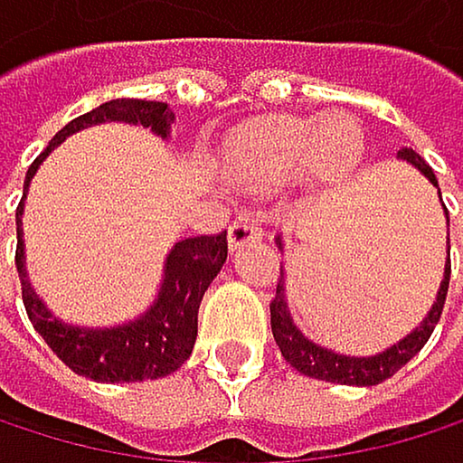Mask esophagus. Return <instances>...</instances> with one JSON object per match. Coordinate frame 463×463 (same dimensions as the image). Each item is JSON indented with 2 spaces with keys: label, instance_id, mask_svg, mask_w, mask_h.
I'll use <instances>...</instances> for the list:
<instances>
[{
  "label": "esophagus",
  "instance_id": "34e87169",
  "mask_svg": "<svg viewBox=\"0 0 463 463\" xmlns=\"http://www.w3.org/2000/svg\"><path fill=\"white\" fill-rule=\"evenodd\" d=\"M260 239H263V230L247 213H241L233 224L227 227V241H230V247H233V250L244 247L247 241H260Z\"/></svg>",
  "mask_w": 463,
  "mask_h": 463
}]
</instances>
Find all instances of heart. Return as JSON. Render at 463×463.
I'll return each instance as SVG.
<instances>
[{
	"label": "heart",
	"instance_id": "heart-1",
	"mask_svg": "<svg viewBox=\"0 0 463 463\" xmlns=\"http://www.w3.org/2000/svg\"><path fill=\"white\" fill-rule=\"evenodd\" d=\"M361 128L342 113L322 121L275 116L263 118L230 146V175L250 188H275L308 175L314 183H339L361 161Z\"/></svg>",
	"mask_w": 463,
	"mask_h": 463
}]
</instances>
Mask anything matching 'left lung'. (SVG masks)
<instances>
[{"mask_svg": "<svg viewBox=\"0 0 463 463\" xmlns=\"http://www.w3.org/2000/svg\"><path fill=\"white\" fill-rule=\"evenodd\" d=\"M397 157L405 164H411L414 169H420V175H425V180L439 191L436 175L430 172V166L422 161L414 149H400ZM439 200H441V191H439ZM441 211H444V227H448V233H444V272H441V283H439L433 306L411 333L402 335L400 342H394L392 347H386V350H381L375 355H347V353H335V350H327V347L311 342L308 335L297 327V322H294V317L288 311L286 269L280 266V283H278L275 299L269 306V311H272V335H275L283 358L297 372H302V375H308V378H317V381L342 383V386H378L386 378H392L397 369H402L428 345L430 333H433V327H436V322L441 317L444 297H448V286H450V213H448V208H444V203H441ZM275 241H278V250L283 252V236H278Z\"/></svg>", "mask_w": 463, "mask_h": 463, "instance_id": "left-lung-1", "label": "left lung"}]
</instances>
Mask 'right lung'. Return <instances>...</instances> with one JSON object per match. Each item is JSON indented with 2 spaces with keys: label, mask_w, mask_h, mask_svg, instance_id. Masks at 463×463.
Returning <instances> with one entry per match:
<instances>
[{
  "label": "right lung",
  "mask_w": 463,
  "mask_h": 463,
  "mask_svg": "<svg viewBox=\"0 0 463 463\" xmlns=\"http://www.w3.org/2000/svg\"><path fill=\"white\" fill-rule=\"evenodd\" d=\"M105 121L121 124H141L149 128L157 138L169 141L175 113L164 102H146V99H110L91 113H82L49 141V146L35 157V164L27 169L24 180V197L15 211V269L22 280V299L33 327L43 335V342L52 347L69 369L77 375L91 378L97 383H136V381H155L177 372L197 342V314L200 302L222 272L227 260V230L219 236H194L177 241L166 260H164V280L157 288L152 306L130 322L110 325V327H85L69 325L55 317L46 302L38 297L27 278V252H24V200L33 177L38 175L41 164L49 152L61 146L69 136L94 128Z\"/></svg>",
  "instance_id": "right-lung-1"
}]
</instances>
